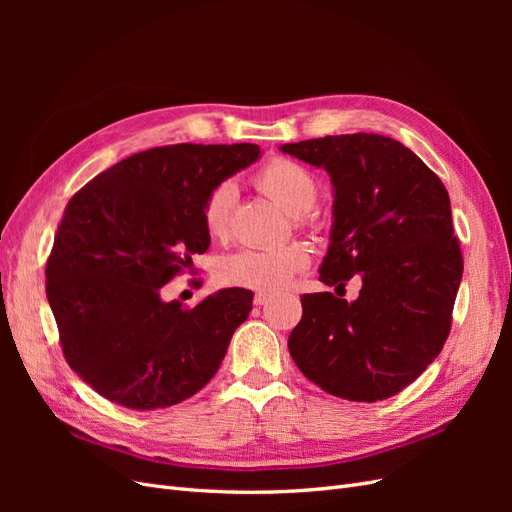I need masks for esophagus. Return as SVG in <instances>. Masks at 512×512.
I'll use <instances>...</instances> for the list:
<instances>
[{"label": "esophagus", "mask_w": 512, "mask_h": 512, "mask_svg": "<svg viewBox=\"0 0 512 512\" xmlns=\"http://www.w3.org/2000/svg\"><path fill=\"white\" fill-rule=\"evenodd\" d=\"M269 301H271V294L269 292H256V297H254L256 305H265Z\"/></svg>", "instance_id": "1"}]
</instances>
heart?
<instances>
[{"label":"heart","instance_id":"heart-1","mask_svg":"<svg viewBox=\"0 0 512 512\" xmlns=\"http://www.w3.org/2000/svg\"><path fill=\"white\" fill-rule=\"evenodd\" d=\"M256 185L290 215H303L318 198V181L301 164L275 158L256 173ZM237 188L232 181H222L209 192L203 220L211 235L220 237L228 230ZM309 265V252L303 245L280 247H243L218 262V280L226 286L273 292L284 288L294 273Z\"/></svg>","mask_w":512,"mask_h":512}]
</instances>
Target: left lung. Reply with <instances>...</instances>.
<instances>
[{
  "instance_id": "obj_1",
  "label": "left lung",
  "mask_w": 512,
  "mask_h": 512,
  "mask_svg": "<svg viewBox=\"0 0 512 512\" xmlns=\"http://www.w3.org/2000/svg\"><path fill=\"white\" fill-rule=\"evenodd\" d=\"M280 151L331 177L320 282L361 280L354 301L303 294L301 322L288 337L292 361L335 397H393L438 359L451 331L463 275L451 198L414 151L380 134L312 138Z\"/></svg>"
}]
</instances>
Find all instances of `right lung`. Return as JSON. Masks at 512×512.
<instances>
[{"mask_svg":"<svg viewBox=\"0 0 512 512\" xmlns=\"http://www.w3.org/2000/svg\"><path fill=\"white\" fill-rule=\"evenodd\" d=\"M258 145H168L117 162L76 192L46 262V299L68 365L132 410L175 406L220 369L254 292L224 288L192 309L160 288L209 250V192Z\"/></svg>","mask_w":512,"mask_h":512,"instance_id":"obj_1","label":"right lung"}]
</instances>
